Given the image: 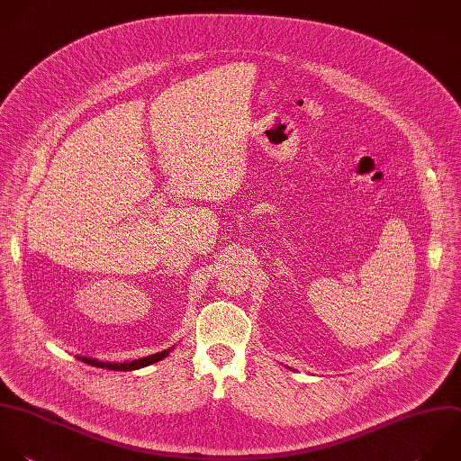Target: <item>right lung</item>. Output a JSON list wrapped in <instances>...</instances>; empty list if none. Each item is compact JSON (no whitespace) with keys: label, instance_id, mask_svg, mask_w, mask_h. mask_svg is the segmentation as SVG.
<instances>
[{"label":"right lung","instance_id":"1","mask_svg":"<svg viewBox=\"0 0 461 461\" xmlns=\"http://www.w3.org/2000/svg\"><path fill=\"white\" fill-rule=\"evenodd\" d=\"M171 349H173V348L164 349V351H158V353L149 355V357L137 358V360H128V362H104V360H97V358H92V357H77V358H79L81 362H85V364H90V366H95V367H103V369L133 371V369H140V367H146V366H149V364H155V362L166 358Z\"/></svg>","mask_w":461,"mask_h":461}]
</instances>
